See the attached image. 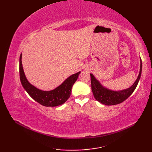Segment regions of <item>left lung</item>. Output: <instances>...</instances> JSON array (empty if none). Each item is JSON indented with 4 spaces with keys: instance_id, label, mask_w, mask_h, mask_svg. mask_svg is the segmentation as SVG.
I'll return each mask as SVG.
<instances>
[{
    "instance_id": "1",
    "label": "left lung",
    "mask_w": 152,
    "mask_h": 152,
    "mask_svg": "<svg viewBox=\"0 0 152 152\" xmlns=\"http://www.w3.org/2000/svg\"><path fill=\"white\" fill-rule=\"evenodd\" d=\"M142 72V61L140 59V70L138 78L133 86L127 89L122 90L119 91H114L105 88L101 86V83L96 80L92 74H90L91 76V89L95 99L99 102L104 105H115L120 104L125 101L136 89L140 78Z\"/></svg>"
}]
</instances>
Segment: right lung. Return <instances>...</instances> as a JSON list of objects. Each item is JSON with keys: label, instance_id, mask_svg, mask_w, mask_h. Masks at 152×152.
<instances>
[{"label": "right lung", "instance_id": "right-lung-1", "mask_svg": "<svg viewBox=\"0 0 152 152\" xmlns=\"http://www.w3.org/2000/svg\"><path fill=\"white\" fill-rule=\"evenodd\" d=\"M21 56L19 57V76L21 84L32 98L44 106H57L63 104L70 97L71 89L78 79L80 72L69 76L62 84L49 91H42L35 88L27 81L21 63Z\"/></svg>", "mask_w": 152, "mask_h": 152}]
</instances>
